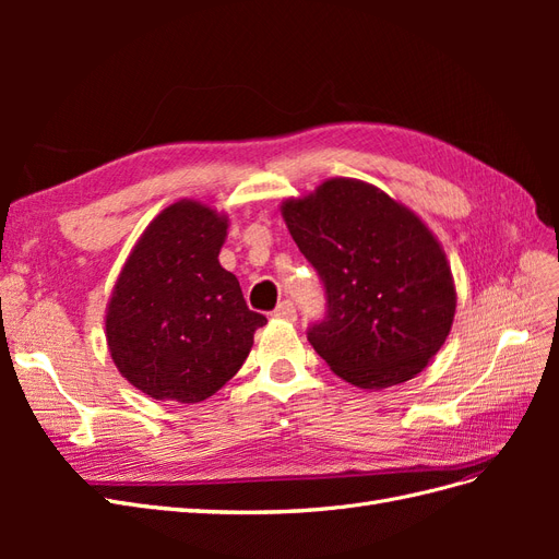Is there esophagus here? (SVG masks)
I'll list each match as a JSON object with an SVG mask.
<instances>
[{
	"mask_svg": "<svg viewBox=\"0 0 559 559\" xmlns=\"http://www.w3.org/2000/svg\"><path fill=\"white\" fill-rule=\"evenodd\" d=\"M273 317H277V319H286V321H296V306H294L292 300H282L280 306L275 308Z\"/></svg>",
	"mask_w": 559,
	"mask_h": 559,
	"instance_id": "obj_1",
	"label": "esophagus"
}]
</instances>
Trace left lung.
<instances>
[{"label":"left lung","mask_w":559,"mask_h":559,"mask_svg":"<svg viewBox=\"0 0 559 559\" xmlns=\"http://www.w3.org/2000/svg\"><path fill=\"white\" fill-rule=\"evenodd\" d=\"M282 216L326 289L308 341L335 376L361 389L413 380L443 347L456 292L445 251L421 218L349 177L282 202Z\"/></svg>","instance_id":"left-lung-1"}]
</instances>
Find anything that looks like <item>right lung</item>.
I'll return each mask as SVG.
<instances>
[{"instance_id":"add662e5","label":"right lung","mask_w":559,"mask_h":559,"mask_svg":"<svg viewBox=\"0 0 559 559\" xmlns=\"http://www.w3.org/2000/svg\"><path fill=\"white\" fill-rule=\"evenodd\" d=\"M226 235L224 212L177 200L146 226L114 284L107 347L118 373L151 399H210L242 368L267 321L218 263Z\"/></svg>"}]
</instances>
